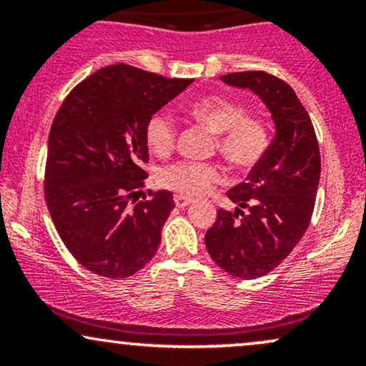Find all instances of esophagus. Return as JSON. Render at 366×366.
<instances>
[{
    "label": "esophagus",
    "mask_w": 366,
    "mask_h": 366,
    "mask_svg": "<svg viewBox=\"0 0 366 366\" xmlns=\"http://www.w3.org/2000/svg\"><path fill=\"white\" fill-rule=\"evenodd\" d=\"M174 201H175V207H179V208H186L192 203L191 197H186V196H175Z\"/></svg>",
    "instance_id": "obj_1"
}]
</instances>
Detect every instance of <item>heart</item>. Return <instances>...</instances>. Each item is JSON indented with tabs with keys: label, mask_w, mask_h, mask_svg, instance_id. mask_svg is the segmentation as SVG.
Returning a JSON list of instances; mask_svg holds the SVG:
<instances>
[{
	"label": "heart",
	"mask_w": 366,
	"mask_h": 366,
	"mask_svg": "<svg viewBox=\"0 0 366 366\" xmlns=\"http://www.w3.org/2000/svg\"><path fill=\"white\" fill-rule=\"evenodd\" d=\"M191 115L218 134V149L237 169H251L268 149V129L259 119L246 117L241 104L224 98H204L191 107ZM146 142L157 154L174 149L177 125L169 112H157L146 122ZM159 182L184 196H201L224 179L217 163L182 162L159 170Z\"/></svg>",
	"instance_id": "heart-1"
}]
</instances>
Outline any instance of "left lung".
Returning <instances> with one entry per match:
<instances>
[{
    "instance_id": "left-lung-1",
    "label": "left lung",
    "mask_w": 366,
    "mask_h": 366,
    "mask_svg": "<svg viewBox=\"0 0 366 366\" xmlns=\"http://www.w3.org/2000/svg\"><path fill=\"white\" fill-rule=\"evenodd\" d=\"M220 81L258 96L270 112L275 136L244 182L227 191L236 212L218 209L204 242L227 274L258 279L282 263L308 229L320 182V149L312 119L289 84L267 72H234Z\"/></svg>"
}]
</instances>
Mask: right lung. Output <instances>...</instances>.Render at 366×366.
Wrapping results in <instances>:
<instances>
[{
	"label": "right lung",
	"mask_w": 366,
	"mask_h": 366,
	"mask_svg": "<svg viewBox=\"0 0 366 366\" xmlns=\"http://www.w3.org/2000/svg\"><path fill=\"white\" fill-rule=\"evenodd\" d=\"M192 82L117 63L75 86L54 117L46 204L63 244L96 275L125 279L158 251L172 192L130 197L146 177V122Z\"/></svg>",
	"instance_id": "right-lung-1"
}]
</instances>
